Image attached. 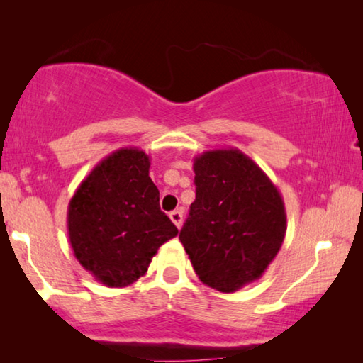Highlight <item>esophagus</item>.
Instances as JSON below:
<instances>
[{"label":"esophagus","mask_w":363,"mask_h":363,"mask_svg":"<svg viewBox=\"0 0 363 363\" xmlns=\"http://www.w3.org/2000/svg\"><path fill=\"white\" fill-rule=\"evenodd\" d=\"M169 219L173 220L177 229H181V225H182V211H181V210L171 211V213H169Z\"/></svg>","instance_id":"obj_1"}]
</instances>
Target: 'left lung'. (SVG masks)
I'll list each match as a JSON object with an SVG mask.
<instances>
[{"label":"left lung","instance_id":"obj_1","mask_svg":"<svg viewBox=\"0 0 363 363\" xmlns=\"http://www.w3.org/2000/svg\"><path fill=\"white\" fill-rule=\"evenodd\" d=\"M195 201L179 233L195 274L220 293L261 277L286 233L284 199L267 174L238 149L194 160Z\"/></svg>","mask_w":363,"mask_h":363}]
</instances>
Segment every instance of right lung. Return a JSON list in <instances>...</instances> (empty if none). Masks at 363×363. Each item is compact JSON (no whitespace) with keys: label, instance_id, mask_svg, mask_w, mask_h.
<instances>
[{"label":"right lung","instance_id":"obj_1","mask_svg":"<svg viewBox=\"0 0 363 363\" xmlns=\"http://www.w3.org/2000/svg\"><path fill=\"white\" fill-rule=\"evenodd\" d=\"M149 168L144 150L123 147L96 164L69 203L73 253L110 288L138 281L158 248L177 235V227L160 210V192Z\"/></svg>","mask_w":363,"mask_h":363}]
</instances>
